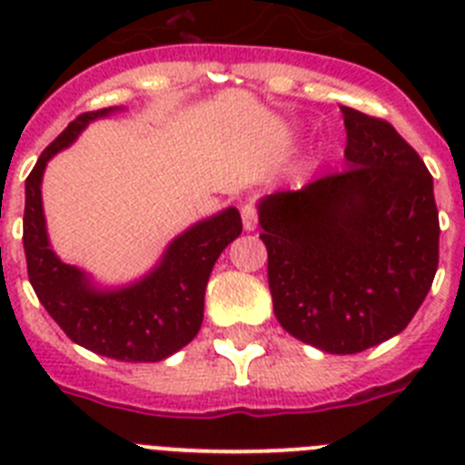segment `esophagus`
Here are the masks:
<instances>
[{
    "label": "esophagus",
    "mask_w": 465,
    "mask_h": 465,
    "mask_svg": "<svg viewBox=\"0 0 465 465\" xmlns=\"http://www.w3.org/2000/svg\"><path fill=\"white\" fill-rule=\"evenodd\" d=\"M242 223H244V230H256L258 225V212H256V204L253 203H246L242 204Z\"/></svg>",
    "instance_id": "1"
}]
</instances>
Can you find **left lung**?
Instances as JSON below:
<instances>
[{
    "instance_id": "1",
    "label": "left lung",
    "mask_w": 465,
    "mask_h": 465,
    "mask_svg": "<svg viewBox=\"0 0 465 465\" xmlns=\"http://www.w3.org/2000/svg\"><path fill=\"white\" fill-rule=\"evenodd\" d=\"M344 170L261 197L277 322L326 354H359L412 322L438 270L433 176L391 123L340 106Z\"/></svg>"
}]
</instances>
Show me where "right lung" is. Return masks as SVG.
Returning a JSON list of instances; mask_svg holds the SVG:
<instances>
[{
  "label": "right lung",
  "mask_w": 465,
  "mask_h": 465,
  "mask_svg": "<svg viewBox=\"0 0 465 465\" xmlns=\"http://www.w3.org/2000/svg\"><path fill=\"white\" fill-rule=\"evenodd\" d=\"M123 106L88 111L67 125L36 160L25 182L23 246L36 298L72 342L106 359L155 363L186 347L203 326L204 289L213 262L242 232L240 212L228 207L197 221L167 244L143 277L104 289L88 272L53 252L41 203L48 160L72 146L85 127Z\"/></svg>",
  "instance_id": "right-lung-1"
}]
</instances>
